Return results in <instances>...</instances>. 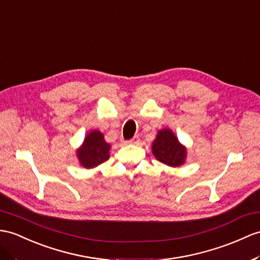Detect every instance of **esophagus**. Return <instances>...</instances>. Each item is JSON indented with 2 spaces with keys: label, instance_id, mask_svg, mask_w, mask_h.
Returning <instances> with one entry per match:
<instances>
[{
  "label": "esophagus",
  "instance_id": "obj_1",
  "mask_svg": "<svg viewBox=\"0 0 260 260\" xmlns=\"http://www.w3.org/2000/svg\"><path fill=\"white\" fill-rule=\"evenodd\" d=\"M139 141H140V139H139V137H134L131 139V140L128 141V143L130 144H137Z\"/></svg>",
  "mask_w": 260,
  "mask_h": 260
}]
</instances>
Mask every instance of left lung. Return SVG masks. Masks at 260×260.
Wrapping results in <instances>:
<instances>
[{"label": "left lung", "mask_w": 260, "mask_h": 260, "mask_svg": "<svg viewBox=\"0 0 260 260\" xmlns=\"http://www.w3.org/2000/svg\"><path fill=\"white\" fill-rule=\"evenodd\" d=\"M152 153L157 161L171 168L183 166L186 160L187 150L183 145L174 132L169 129L159 130L154 141L152 142Z\"/></svg>", "instance_id": "1"}]
</instances>
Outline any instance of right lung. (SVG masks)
Returning <instances> with one entry per match:
<instances>
[{
    "label": "right lung",
    "mask_w": 260,
    "mask_h": 260,
    "mask_svg": "<svg viewBox=\"0 0 260 260\" xmlns=\"http://www.w3.org/2000/svg\"><path fill=\"white\" fill-rule=\"evenodd\" d=\"M111 145L105 140L99 130H91L84 139V142L76 150L79 164L85 169H93L109 159Z\"/></svg>",
    "instance_id": "add662e5"
}]
</instances>
